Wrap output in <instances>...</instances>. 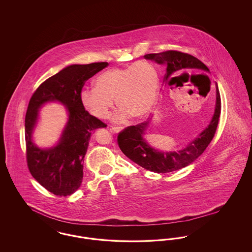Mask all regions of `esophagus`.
<instances>
[{"instance_id":"1","label":"esophagus","mask_w":252,"mask_h":252,"mask_svg":"<svg viewBox=\"0 0 252 252\" xmlns=\"http://www.w3.org/2000/svg\"><path fill=\"white\" fill-rule=\"evenodd\" d=\"M110 130L114 133H118L122 130V127L121 126H110Z\"/></svg>"}]
</instances>
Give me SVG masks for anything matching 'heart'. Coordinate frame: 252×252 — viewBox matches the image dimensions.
<instances>
[{
	"label": "heart",
	"mask_w": 252,
	"mask_h": 252,
	"mask_svg": "<svg viewBox=\"0 0 252 252\" xmlns=\"http://www.w3.org/2000/svg\"><path fill=\"white\" fill-rule=\"evenodd\" d=\"M95 88H83L79 99L85 109L98 119L108 118L115 102L120 106L113 116L117 123L130 116L143 118L155 107L158 93V73L146 60L99 73Z\"/></svg>",
	"instance_id": "1"
}]
</instances>
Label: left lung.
Here are the masks:
<instances>
[{
  "instance_id": "8db88e82",
  "label": "left lung",
  "mask_w": 252,
  "mask_h": 252,
  "mask_svg": "<svg viewBox=\"0 0 252 252\" xmlns=\"http://www.w3.org/2000/svg\"><path fill=\"white\" fill-rule=\"evenodd\" d=\"M145 60H154L158 64L166 66V73L163 81H167L173 73H186L190 72H207L210 70L200 60L189 54L179 51H165L158 54H147ZM221 113V98L216 85V104L215 114L209 126L186 147L179 151L161 152L145 142L144 132L150 120L130 126L118 134L117 142L122 152L132 161L142 167L156 172L169 173L191 164L200 156L212 142L216 134L218 121Z\"/></svg>"
}]
</instances>
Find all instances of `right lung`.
Segmentation results:
<instances>
[{"label":"right lung","instance_id":"obj_1","mask_svg":"<svg viewBox=\"0 0 252 252\" xmlns=\"http://www.w3.org/2000/svg\"><path fill=\"white\" fill-rule=\"evenodd\" d=\"M108 65V62H95L68 66L39 85L29 101L25 115L27 166L33 178L56 195H71L80 187L91 135L97 128L107 126L85 109L79 94L86 81ZM52 100H59L66 107L69 119L59 144L42 150L32 143V133L38 109Z\"/></svg>","mask_w":252,"mask_h":252}]
</instances>
